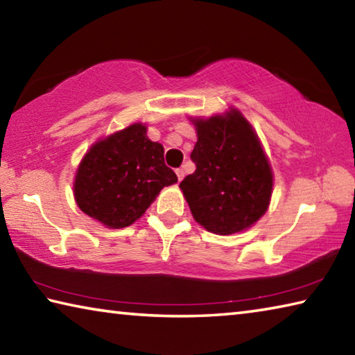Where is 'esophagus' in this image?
<instances>
[{
	"mask_svg": "<svg viewBox=\"0 0 355 355\" xmlns=\"http://www.w3.org/2000/svg\"><path fill=\"white\" fill-rule=\"evenodd\" d=\"M175 173H177V177H178L180 182H182V180L184 178V169H183V167H180V169H177Z\"/></svg>",
	"mask_w": 355,
	"mask_h": 355,
	"instance_id": "34e87169",
	"label": "esophagus"
}]
</instances>
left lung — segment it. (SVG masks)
I'll use <instances>...</instances> for the list:
<instances>
[{"label": "left lung", "instance_id": "1", "mask_svg": "<svg viewBox=\"0 0 355 355\" xmlns=\"http://www.w3.org/2000/svg\"><path fill=\"white\" fill-rule=\"evenodd\" d=\"M196 172L180 183L194 219L216 235H232L266 213L272 169L260 139L243 114L194 119Z\"/></svg>", "mask_w": 355, "mask_h": 355}]
</instances>
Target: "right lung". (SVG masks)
<instances>
[{
    "label": "right lung",
    "instance_id": "obj_1",
    "mask_svg": "<svg viewBox=\"0 0 355 355\" xmlns=\"http://www.w3.org/2000/svg\"><path fill=\"white\" fill-rule=\"evenodd\" d=\"M177 175L164 163V148L133 123L89 148L78 166L73 192L83 213L107 228H123L146 213Z\"/></svg>",
    "mask_w": 355,
    "mask_h": 355
}]
</instances>
